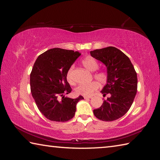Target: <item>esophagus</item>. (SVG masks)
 Here are the masks:
<instances>
[{
	"instance_id": "obj_1",
	"label": "esophagus",
	"mask_w": 160,
	"mask_h": 160,
	"mask_svg": "<svg viewBox=\"0 0 160 160\" xmlns=\"http://www.w3.org/2000/svg\"><path fill=\"white\" fill-rule=\"evenodd\" d=\"M83 98L85 99H90L91 98V96H83Z\"/></svg>"
}]
</instances>
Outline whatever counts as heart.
<instances>
[{"mask_svg":"<svg viewBox=\"0 0 160 160\" xmlns=\"http://www.w3.org/2000/svg\"><path fill=\"white\" fill-rule=\"evenodd\" d=\"M83 66L87 69L90 71H95L99 68V65L95 59L92 57H87L82 61ZM74 66L72 65L67 72V79L70 83H74V80L72 79V72L73 71ZM94 78L98 80L101 83H105L108 79V74L105 71H98L93 74ZM99 88V85L96 81L91 82L89 83L80 84L75 89V91L77 94L85 96H89L92 95L94 91H97Z\"/></svg>","mask_w":160,"mask_h":160,"instance_id":"b5f03b06","label":"heart"}]
</instances>
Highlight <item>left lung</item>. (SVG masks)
Segmentation results:
<instances>
[{"label":"left lung","instance_id":"obj_1","mask_svg":"<svg viewBox=\"0 0 160 160\" xmlns=\"http://www.w3.org/2000/svg\"><path fill=\"white\" fill-rule=\"evenodd\" d=\"M90 54L107 67L108 79L101 92L103 97L109 95L93 114L100 120L112 122L122 118L132 106L138 90L137 72L129 57L114 47L92 51Z\"/></svg>","mask_w":160,"mask_h":160}]
</instances>
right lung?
<instances>
[{"label": "right lung", "instance_id": "add662e5", "mask_svg": "<svg viewBox=\"0 0 160 160\" xmlns=\"http://www.w3.org/2000/svg\"><path fill=\"white\" fill-rule=\"evenodd\" d=\"M81 54L60 48L51 49L38 57L30 75L32 98L41 113L57 122H65L74 117L76 105L84 98L64 96L72 89L67 81V72Z\"/></svg>", "mask_w": 160, "mask_h": 160}]
</instances>
